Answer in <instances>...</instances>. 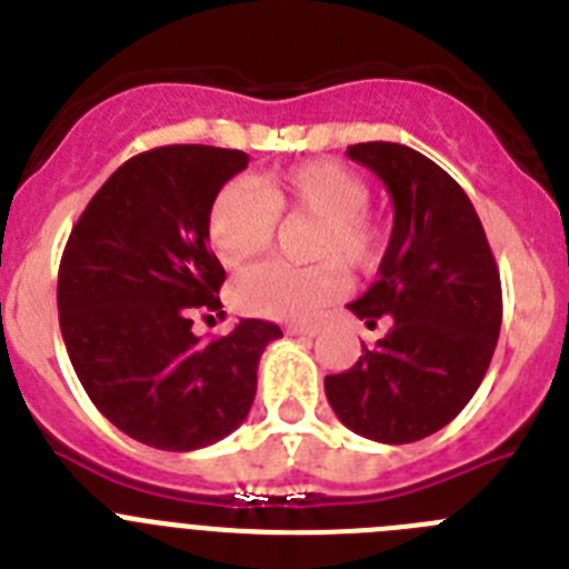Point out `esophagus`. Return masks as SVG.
<instances>
[{"label":"esophagus","mask_w":569,"mask_h":569,"mask_svg":"<svg viewBox=\"0 0 569 569\" xmlns=\"http://www.w3.org/2000/svg\"><path fill=\"white\" fill-rule=\"evenodd\" d=\"M288 333L290 336H305V339H313V336H319V328H316V325H290Z\"/></svg>","instance_id":"34e87169"}]
</instances>
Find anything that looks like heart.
<instances>
[{"label":"heart","instance_id":"obj_1","mask_svg":"<svg viewBox=\"0 0 569 569\" xmlns=\"http://www.w3.org/2000/svg\"><path fill=\"white\" fill-rule=\"evenodd\" d=\"M370 184L328 159L256 176L253 184L230 182L213 196L208 239L216 259L239 268L273 244L281 216H308V268L264 261L241 273L233 299L241 310L268 319H313L345 288L339 261L350 270L370 268L381 253V224L367 213Z\"/></svg>","mask_w":569,"mask_h":569}]
</instances>
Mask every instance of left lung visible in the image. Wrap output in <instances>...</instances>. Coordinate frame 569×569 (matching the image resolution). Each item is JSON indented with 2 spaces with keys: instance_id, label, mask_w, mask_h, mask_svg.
<instances>
[{
  "instance_id": "left-lung-1",
  "label": "left lung",
  "mask_w": 569,
  "mask_h": 569,
  "mask_svg": "<svg viewBox=\"0 0 569 569\" xmlns=\"http://www.w3.org/2000/svg\"><path fill=\"white\" fill-rule=\"evenodd\" d=\"M393 199V233L379 279L350 301L385 339L350 370L325 379L345 427L381 445L433 436L465 410L490 367L501 330V279L479 213L436 162L396 142L350 144Z\"/></svg>"
}]
</instances>
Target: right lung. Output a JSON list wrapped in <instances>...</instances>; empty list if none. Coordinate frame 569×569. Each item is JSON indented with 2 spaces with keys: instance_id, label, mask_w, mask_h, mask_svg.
Here are the masks:
<instances>
[{
  "instance_id": "add662e5",
  "label": "right lung",
  "mask_w": 569,
  "mask_h": 569,
  "mask_svg": "<svg viewBox=\"0 0 569 569\" xmlns=\"http://www.w3.org/2000/svg\"><path fill=\"white\" fill-rule=\"evenodd\" d=\"M248 153L168 144L110 176L70 230L59 264V328L99 413L130 439L188 453L248 419L273 321L241 319L202 341L196 310H219L224 268L208 210Z\"/></svg>"
}]
</instances>
